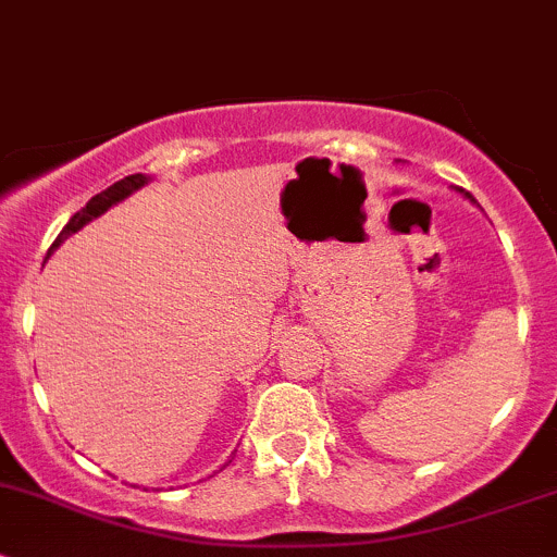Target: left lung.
Here are the masks:
<instances>
[{
  "label": "left lung",
  "mask_w": 557,
  "mask_h": 557,
  "mask_svg": "<svg viewBox=\"0 0 557 557\" xmlns=\"http://www.w3.org/2000/svg\"><path fill=\"white\" fill-rule=\"evenodd\" d=\"M460 194H463V190H460ZM466 196V199H471V196L469 194H463ZM471 201H474V199H471Z\"/></svg>",
  "instance_id": "left-lung-1"
}]
</instances>
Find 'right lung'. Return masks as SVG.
<instances>
[{"label": "right lung", "mask_w": 557, "mask_h": 557, "mask_svg": "<svg viewBox=\"0 0 557 557\" xmlns=\"http://www.w3.org/2000/svg\"><path fill=\"white\" fill-rule=\"evenodd\" d=\"M148 183H150L148 174H128V177H123V180H117V183H112L110 188L102 190V194L94 196V199L88 201V205L83 207L81 212H75V215L70 218V223H66V226L61 228V234H59V237H55V243L50 245V250H55V247L64 243V239H70L72 234L81 232V228L86 226V223L97 221V218L104 215V212L110 210V207L121 205L123 199H128V196H132L134 190L145 188V185H148Z\"/></svg>", "instance_id": "add662e5"}]
</instances>
